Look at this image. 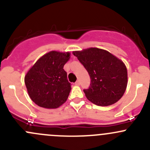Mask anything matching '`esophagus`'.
<instances>
[{
    "label": "esophagus",
    "instance_id": "1",
    "mask_svg": "<svg viewBox=\"0 0 150 150\" xmlns=\"http://www.w3.org/2000/svg\"><path fill=\"white\" fill-rule=\"evenodd\" d=\"M75 84H76V86L80 85V81H79V80H77V81L75 82Z\"/></svg>",
    "mask_w": 150,
    "mask_h": 150
}]
</instances>
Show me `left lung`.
<instances>
[{
	"label": "left lung",
	"instance_id": "obj_1",
	"mask_svg": "<svg viewBox=\"0 0 150 150\" xmlns=\"http://www.w3.org/2000/svg\"><path fill=\"white\" fill-rule=\"evenodd\" d=\"M73 54L90 75V86L84 92L90 102L107 106L122 97L127 84V68L122 60L96 47L74 51Z\"/></svg>",
	"mask_w": 150,
	"mask_h": 150
}]
</instances>
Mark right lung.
Masks as SVG:
<instances>
[{
    "mask_svg": "<svg viewBox=\"0 0 150 150\" xmlns=\"http://www.w3.org/2000/svg\"><path fill=\"white\" fill-rule=\"evenodd\" d=\"M69 52L50 51L41 56L25 76L31 100L45 109H57L67 100L71 87L63 66L69 60Z\"/></svg>",
    "mask_w": 150,
    "mask_h": 150,
    "instance_id": "add662e5",
    "label": "right lung"
}]
</instances>
